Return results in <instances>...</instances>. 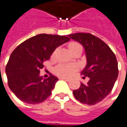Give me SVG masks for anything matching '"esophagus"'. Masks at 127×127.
<instances>
[{
	"label": "esophagus",
	"mask_w": 127,
	"mask_h": 127,
	"mask_svg": "<svg viewBox=\"0 0 127 127\" xmlns=\"http://www.w3.org/2000/svg\"><path fill=\"white\" fill-rule=\"evenodd\" d=\"M60 79H64V80H66V81H69V80H70L69 78H67V77H60Z\"/></svg>",
	"instance_id": "esophagus-1"
}]
</instances>
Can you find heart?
Segmentation results:
<instances>
[{
  "mask_svg": "<svg viewBox=\"0 0 127 127\" xmlns=\"http://www.w3.org/2000/svg\"><path fill=\"white\" fill-rule=\"evenodd\" d=\"M70 52H72L79 48H82L81 45L76 42H71L68 45ZM76 70V66L72 64H59L54 68V72L59 76H71Z\"/></svg>",
  "mask_w": 127,
  "mask_h": 127,
  "instance_id": "heart-1",
  "label": "heart"
}]
</instances>
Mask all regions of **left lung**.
Listing matches in <instances>:
<instances>
[{"label":"left lung","instance_id":"obj_1","mask_svg":"<svg viewBox=\"0 0 127 127\" xmlns=\"http://www.w3.org/2000/svg\"><path fill=\"white\" fill-rule=\"evenodd\" d=\"M68 37L83 45L87 65L81 74L83 79L89 77L87 84L81 83L73 94L82 103L95 105L102 101L114 86L119 74L116 56L107 44L90 33H75Z\"/></svg>","mask_w":127,"mask_h":127}]
</instances>
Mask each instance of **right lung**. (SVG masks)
Masks as SVG:
<instances>
[{
	"label": "right lung",
	"mask_w": 127,
	"mask_h": 127,
	"mask_svg": "<svg viewBox=\"0 0 127 127\" xmlns=\"http://www.w3.org/2000/svg\"><path fill=\"white\" fill-rule=\"evenodd\" d=\"M69 40L66 36L40 34L15 48L6 65L5 74L10 90L20 100L38 104L51 95L59 79L52 74L43 79L40 70L56 48Z\"/></svg>",
	"instance_id": "add662e5"
}]
</instances>
